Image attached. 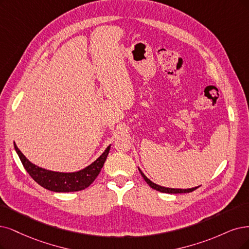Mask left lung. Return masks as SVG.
<instances>
[{
  "label": "left lung",
  "instance_id": "obj_1",
  "mask_svg": "<svg viewBox=\"0 0 249 249\" xmlns=\"http://www.w3.org/2000/svg\"><path fill=\"white\" fill-rule=\"evenodd\" d=\"M139 170H140V172H141V174H142V177L143 178V179L146 181V183H148V185L152 188V189H154V190H156V191H159V192H161V193H167V194H182V193H190V192H193V191H195L196 189H198L199 187H195V188H191V189H173V188H165V187H162V186H159V185H157V183H155V182H153L152 180H150L148 178H146L144 174H143V172L140 169V167H139Z\"/></svg>",
  "mask_w": 249,
  "mask_h": 249
}]
</instances>
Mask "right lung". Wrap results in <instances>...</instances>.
<instances>
[{"instance_id":"obj_1","label":"right lung","mask_w":249,"mask_h":249,"mask_svg":"<svg viewBox=\"0 0 249 249\" xmlns=\"http://www.w3.org/2000/svg\"><path fill=\"white\" fill-rule=\"evenodd\" d=\"M14 148L23 167L35 181L49 191L68 193L84 190L94 181L107 160L110 144L94 162H92L87 167L75 172H58L36 166L20 152L15 142Z\"/></svg>"}]
</instances>
